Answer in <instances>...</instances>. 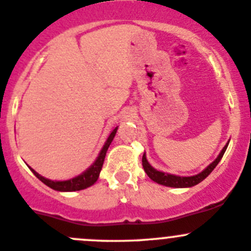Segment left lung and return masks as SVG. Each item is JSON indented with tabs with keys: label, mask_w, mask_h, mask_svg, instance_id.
Instances as JSON below:
<instances>
[{
	"label": "left lung",
	"mask_w": 251,
	"mask_h": 251,
	"mask_svg": "<svg viewBox=\"0 0 251 251\" xmlns=\"http://www.w3.org/2000/svg\"><path fill=\"white\" fill-rule=\"evenodd\" d=\"M228 144L222 149L221 153L218 155V157L213 161L211 165L207 166L201 173L197 176H192V177H178V176H173V175H166V173L160 172V171L155 170V168L151 167L149 165L148 160H146L145 153L143 155V167L144 171L146 172V175L153 180V182L158 183V184L166 185V187H172V188H188V187H193V185L199 184L200 182L205 179L207 176L210 175L211 172L213 171V168L218 165V162L221 161V158L223 157V153H225L226 149H227Z\"/></svg>",
	"instance_id": "left-lung-1"
}]
</instances>
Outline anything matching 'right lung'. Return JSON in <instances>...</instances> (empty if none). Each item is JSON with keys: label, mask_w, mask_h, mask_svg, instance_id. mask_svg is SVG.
<instances>
[{"label": "right lung", "mask_w": 251, "mask_h": 251, "mask_svg": "<svg viewBox=\"0 0 251 251\" xmlns=\"http://www.w3.org/2000/svg\"><path fill=\"white\" fill-rule=\"evenodd\" d=\"M117 129L118 126H116V128L112 130V133L110 134V136H108V139L106 140L105 145H103L102 150H101L100 155H99V157L96 158L95 162H94L93 165L85 171V172L76 176V177L72 178V179L59 180V182L58 180H50V179H46V178L41 177V176L38 175L34 170L31 171H33L34 175H35L36 177L44 183V184H46L47 187L52 188V189L58 190V192H75V190L85 189V188L90 187V185H93L94 183L98 180L99 176H100V172H101V168H102L103 161H105V156H106V152H107V149L108 146L111 145V143H112L113 138H115L116 133H117Z\"/></svg>", "instance_id": "right-lung-1"}]
</instances>
